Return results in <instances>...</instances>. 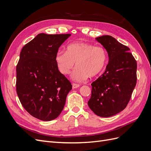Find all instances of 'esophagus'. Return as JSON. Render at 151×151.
Segmentation results:
<instances>
[{"instance_id":"obj_1","label":"esophagus","mask_w":151,"mask_h":151,"mask_svg":"<svg viewBox=\"0 0 151 151\" xmlns=\"http://www.w3.org/2000/svg\"><path fill=\"white\" fill-rule=\"evenodd\" d=\"M79 86H80V85H79V84H75V83H74V84H72V88H73V89H76V88H79Z\"/></svg>"}]
</instances>
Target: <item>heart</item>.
<instances>
[{
    "instance_id": "1",
    "label": "heart",
    "mask_w": 151,
    "mask_h": 151,
    "mask_svg": "<svg viewBox=\"0 0 151 151\" xmlns=\"http://www.w3.org/2000/svg\"><path fill=\"white\" fill-rule=\"evenodd\" d=\"M58 69L62 74H69L77 67L72 78L77 82L93 77L103 72L108 62V54L103 47L88 43H73L67 45L66 52L60 50L55 55Z\"/></svg>"
}]
</instances>
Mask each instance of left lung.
<instances>
[{"label": "left lung", "instance_id": "8db88e82", "mask_svg": "<svg viewBox=\"0 0 151 151\" xmlns=\"http://www.w3.org/2000/svg\"><path fill=\"white\" fill-rule=\"evenodd\" d=\"M106 50L109 62L103 74L91 84L88 106L96 115L109 117L124 109L137 83V62L130 48L109 35L96 38Z\"/></svg>", "mask_w": 151, "mask_h": 151}]
</instances>
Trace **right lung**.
Returning <instances> with one entry per match:
<instances>
[{
  "label": "right lung",
  "mask_w": 151,
  "mask_h": 151,
  "mask_svg": "<svg viewBox=\"0 0 151 151\" xmlns=\"http://www.w3.org/2000/svg\"><path fill=\"white\" fill-rule=\"evenodd\" d=\"M70 34H38L22 48L16 66V91L22 106L43 121L57 118L72 84L59 72L55 55Z\"/></svg>",
  "instance_id": "obj_1"
}]
</instances>
